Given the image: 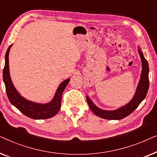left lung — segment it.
Listing matches in <instances>:
<instances>
[{
	"label": "left lung",
	"mask_w": 157,
	"mask_h": 157,
	"mask_svg": "<svg viewBox=\"0 0 157 157\" xmlns=\"http://www.w3.org/2000/svg\"><path fill=\"white\" fill-rule=\"evenodd\" d=\"M138 51L140 55L141 66V69L140 80L139 81L137 86L136 92H135L132 99L128 104L120 108L115 109V110H104L98 108L94 104L89 96H86L87 103L89 106L94 114L98 116L102 119H109V120H120L124 119L131 114L135 109H136L141 102L147 96L148 89H149V64L147 60L144 56L143 52L141 51L140 47L138 46Z\"/></svg>",
	"instance_id": "1"
}]
</instances>
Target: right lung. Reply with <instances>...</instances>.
<instances>
[{
  "label": "right lung",
  "instance_id": "1",
  "mask_svg": "<svg viewBox=\"0 0 157 157\" xmlns=\"http://www.w3.org/2000/svg\"><path fill=\"white\" fill-rule=\"evenodd\" d=\"M13 44L8 47L5 56V66L3 71V81L6 86V93L8 99L12 105L18 109L26 117L33 119H46L56 114L61 109V96L63 90L69 82L70 78L66 79L60 83L56 91L53 99L46 104L33 102L23 97L15 88L10 76L9 70V52Z\"/></svg>",
  "mask_w": 157,
  "mask_h": 157
}]
</instances>
